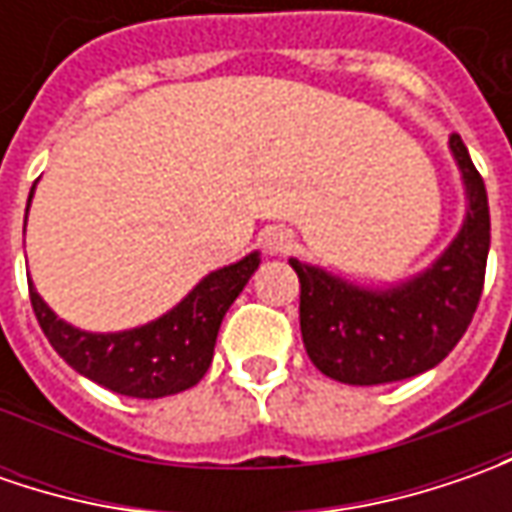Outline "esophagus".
Returning a JSON list of instances; mask_svg holds the SVG:
<instances>
[{
    "mask_svg": "<svg viewBox=\"0 0 512 512\" xmlns=\"http://www.w3.org/2000/svg\"><path fill=\"white\" fill-rule=\"evenodd\" d=\"M296 245V233L290 227H270L265 233V250L273 253V256H282V253H290Z\"/></svg>",
    "mask_w": 512,
    "mask_h": 512,
    "instance_id": "34e87169",
    "label": "esophagus"
}]
</instances>
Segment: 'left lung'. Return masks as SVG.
I'll use <instances>...</instances> for the list:
<instances>
[{"instance_id":"obj_1","label":"left lung","mask_w":512,"mask_h":512,"mask_svg":"<svg viewBox=\"0 0 512 512\" xmlns=\"http://www.w3.org/2000/svg\"><path fill=\"white\" fill-rule=\"evenodd\" d=\"M462 170L467 216L453 245L424 273L387 290L344 282L290 259L299 276V325L310 362L344 384L402 382L436 367L459 344L484 287L490 207L482 173L462 136H450Z\"/></svg>"}]
</instances>
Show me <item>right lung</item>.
<instances>
[{"label":"right lung","mask_w":512,"mask_h":512,"mask_svg":"<svg viewBox=\"0 0 512 512\" xmlns=\"http://www.w3.org/2000/svg\"><path fill=\"white\" fill-rule=\"evenodd\" d=\"M256 267L259 253H250L242 262L205 276L162 319L122 333H88L62 322L28 282L30 305L53 350L76 373L119 396L162 399L199 384L205 376L227 307L245 290Z\"/></svg>","instance_id":"add662e5"}]
</instances>
